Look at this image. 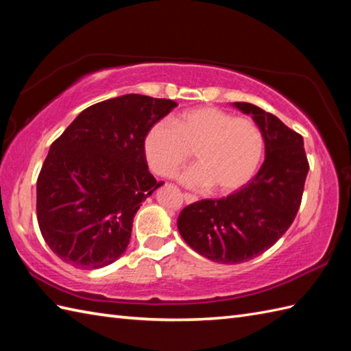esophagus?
Wrapping results in <instances>:
<instances>
[{
  "label": "esophagus",
  "instance_id": "obj_1",
  "mask_svg": "<svg viewBox=\"0 0 351 351\" xmlns=\"http://www.w3.org/2000/svg\"><path fill=\"white\" fill-rule=\"evenodd\" d=\"M183 198L186 202H188V204H192V202L198 201V198L195 195H191V193H183Z\"/></svg>",
  "mask_w": 351,
  "mask_h": 351
}]
</instances>
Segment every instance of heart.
<instances>
[{"instance_id": "obj_1", "label": "heart", "mask_w": 351, "mask_h": 351, "mask_svg": "<svg viewBox=\"0 0 351 351\" xmlns=\"http://www.w3.org/2000/svg\"><path fill=\"white\" fill-rule=\"evenodd\" d=\"M260 128L249 119H236L215 106L184 111L174 121L159 120L143 141L153 173L173 177L193 152L198 165L180 177L184 186L231 193L251 180L263 156Z\"/></svg>"}]
</instances>
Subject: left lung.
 I'll return each instance as SVG.
<instances>
[{
  "label": "left lung",
  "instance_id": "obj_1",
  "mask_svg": "<svg viewBox=\"0 0 351 351\" xmlns=\"http://www.w3.org/2000/svg\"><path fill=\"white\" fill-rule=\"evenodd\" d=\"M232 106L260 128L266 145L263 165L240 191L193 202L177 219L180 236L193 251L222 264L249 261L276 243L298 215L309 171L298 132L252 104Z\"/></svg>",
  "mask_w": 351,
  "mask_h": 351
}]
</instances>
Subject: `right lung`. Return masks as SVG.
Wrapping results in <instances>:
<instances>
[{
  "instance_id": "1",
  "label": "right lung",
  "mask_w": 351,
  "mask_h": 351,
  "mask_svg": "<svg viewBox=\"0 0 351 351\" xmlns=\"http://www.w3.org/2000/svg\"><path fill=\"white\" fill-rule=\"evenodd\" d=\"M177 104L124 95L84 110L52 143L37 178V221L51 251L77 269L119 260L143 201L163 184L143 141Z\"/></svg>"
}]
</instances>
